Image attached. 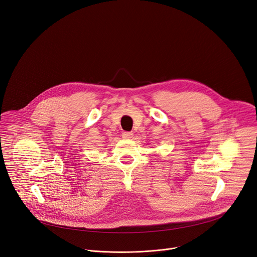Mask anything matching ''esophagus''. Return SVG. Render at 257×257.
I'll return each instance as SVG.
<instances>
[{"label":"esophagus","instance_id":"1","mask_svg":"<svg viewBox=\"0 0 257 257\" xmlns=\"http://www.w3.org/2000/svg\"><path fill=\"white\" fill-rule=\"evenodd\" d=\"M121 138H123V139H132L133 133L129 132V131H124L123 133H121Z\"/></svg>","mask_w":257,"mask_h":257}]
</instances>
